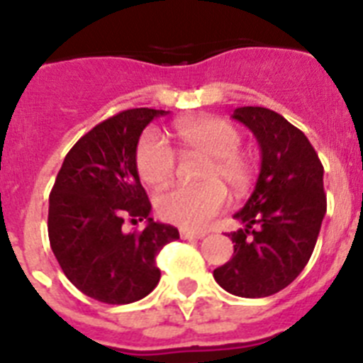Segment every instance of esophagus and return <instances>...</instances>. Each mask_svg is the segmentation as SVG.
I'll return each instance as SVG.
<instances>
[{"mask_svg":"<svg viewBox=\"0 0 363 363\" xmlns=\"http://www.w3.org/2000/svg\"><path fill=\"white\" fill-rule=\"evenodd\" d=\"M179 236L184 240H201L205 238L203 230H189V229H179Z\"/></svg>","mask_w":363,"mask_h":363,"instance_id":"34e87169","label":"esophagus"}]
</instances>
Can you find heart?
Instances as JSON below:
<instances>
[{
  "label": "heart",
  "mask_w": 363,
  "mask_h": 363,
  "mask_svg": "<svg viewBox=\"0 0 363 363\" xmlns=\"http://www.w3.org/2000/svg\"><path fill=\"white\" fill-rule=\"evenodd\" d=\"M176 138L185 152L207 156L201 185H179L156 201L158 214L184 229H205L227 205V191L243 194L255 179V162L240 149V133L221 118H194L176 125ZM136 169L150 187H163L174 174L176 156L156 130H147L136 147Z\"/></svg>",
  "instance_id": "obj_1"
}]
</instances>
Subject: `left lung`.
<instances>
[{
  "mask_svg": "<svg viewBox=\"0 0 363 363\" xmlns=\"http://www.w3.org/2000/svg\"><path fill=\"white\" fill-rule=\"evenodd\" d=\"M233 118L258 140L262 165L251 198L234 214V255L214 280L234 296L264 298L303 271L327 211L323 165L307 136L265 107H240Z\"/></svg>",
  "mask_w": 363,
  "mask_h": 363,
  "instance_id": "left-lung-1",
  "label": "left lung"
}]
</instances>
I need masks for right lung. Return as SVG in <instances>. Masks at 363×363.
I'll use <instances>...</instances> for the list:
<instances>
[{"label":"right lung","mask_w":363,"mask_h":363,"mask_svg":"<svg viewBox=\"0 0 363 363\" xmlns=\"http://www.w3.org/2000/svg\"><path fill=\"white\" fill-rule=\"evenodd\" d=\"M169 111L129 108L96 125L63 160L49 198V240L65 277L83 294L111 306L133 303L158 285L156 256L179 238L176 227L150 218L140 184L136 147L143 129ZM145 220L140 233L124 218Z\"/></svg>","instance_id":"1"}]
</instances>
